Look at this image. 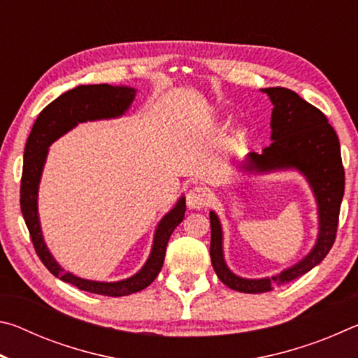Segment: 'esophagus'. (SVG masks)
Listing matches in <instances>:
<instances>
[{"instance_id": "obj_1", "label": "esophagus", "mask_w": 358, "mask_h": 358, "mask_svg": "<svg viewBox=\"0 0 358 358\" xmlns=\"http://www.w3.org/2000/svg\"><path fill=\"white\" fill-rule=\"evenodd\" d=\"M210 202V191L203 186H196L187 192L186 196V203L187 207L192 210H201L203 207H207Z\"/></svg>"}]
</instances>
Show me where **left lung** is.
Returning a JSON list of instances; mask_svg holds the SVG:
<instances>
[{"label": "left lung", "mask_w": 358, "mask_h": 358, "mask_svg": "<svg viewBox=\"0 0 358 358\" xmlns=\"http://www.w3.org/2000/svg\"><path fill=\"white\" fill-rule=\"evenodd\" d=\"M270 96L271 145L262 155L251 153L243 169L268 172L275 169L295 167L305 175L313 187L319 207V237L313 251L299 264L264 280H245L234 275L222 259V232L217 216L210 211L211 265L227 287L245 294H264L294 281L314 268L331 250L336 238L339 208L344 196V167L341 148L335 129L317 107L301 99L287 88H264Z\"/></svg>", "instance_id": "1"}]
</instances>
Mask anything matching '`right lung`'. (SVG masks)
<instances>
[{
  "mask_svg": "<svg viewBox=\"0 0 358 358\" xmlns=\"http://www.w3.org/2000/svg\"><path fill=\"white\" fill-rule=\"evenodd\" d=\"M136 96L134 88L128 87H112V85H80L74 90L63 93L59 98L50 102L44 110L39 113L34 121L33 129L25 147V157H23V172L20 181V208L23 220L27 222L31 237L33 246L41 262L47 266L52 275L69 284H74L80 290H87L92 294L107 295V296H124L136 294L138 290L148 287L156 280L157 273L162 268L166 256L167 241L171 238L175 227L183 221L186 202L181 197L175 208L162 217L159 226L156 229L153 250L143 268L128 280L118 282H98L82 280L64 271L57 264V260L48 252L42 238L39 217H38V186L44 167L48 145L55 142L59 136L74 128L77 123H83L88 120L113 118L123 115L131 106Z\"/></svg>",
  "mask_w": 358,
  "mask_h": 358,
  "instance_id": "add662e5",
  "label": "right lung"
}]
</instances>
